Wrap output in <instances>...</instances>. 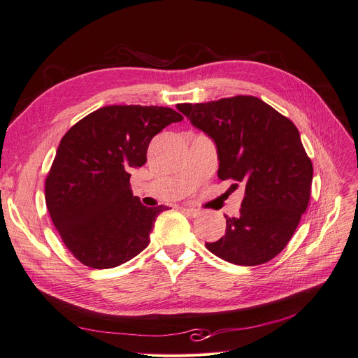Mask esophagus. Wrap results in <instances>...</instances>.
<instances>
[{"instance_id": "34e87169", "label": "esophagus", "mask_w": 358, "mask_h": 358, "mask_svg": "<svg viewBox=\"0 0 358 358\" xmlns=\"http://www.w3.org/2000/svg\"><path fill=\"white\" fill-rule=\"evenodd\" d=\"M182 212L185 213V215H188V216H191V218H196V216H199V215H200V212H199L197 209L191 208V206H183V208H182Z\"/></svg>"}]
</instances>
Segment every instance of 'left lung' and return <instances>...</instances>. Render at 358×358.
I'll list each match as a JSON object with an SVG mask.
<instances>
[{
    "label": "left lung",
    "mask_w": 358,
    "mask_h": 358,
    "mask_svg": "<svg viewBox=\"0 0 358 358\" xmlns=\"http://www.w3.org/2000/svg\"><path fill=\"white\" fill-rule=\"evenodd\" d=\"M178 109L210 136L218 149V178L242 182L241 215L227 218L225 234L206 243L212 254L237 266H258L287 246L306 212L313 167L289 119L252 95Z\"/></svg>",
    "instance_id": "8db88e82"
}]
</instances>
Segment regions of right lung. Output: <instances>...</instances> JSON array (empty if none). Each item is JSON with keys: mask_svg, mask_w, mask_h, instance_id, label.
Masks as SVG:
<instances>
[{"mask_svg": "<svg viewBox=\"0 0 358 358\" xmlns=\"http://www.w3.org/2000/svg\"><path fill=\"white\" fill-rule=\"evenodd\" d=\"M183 116L170 107L106 106L61 138L46 176V206L64 245L91 268H112L149 245L164 206L146 208L129 188L154 136Z\"/></svg>", "mask_w": 358, "mask_h": 358, "instance_id": "1", "label": "right lung"}]
</instances>
